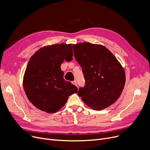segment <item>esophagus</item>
<instances>
[{
	"label": "esophagus",
	"instance_id": "1",
	"mask_svg": "<svg viewBox=\"0 0 150 150\" xmlns=\"http://www.w3.org/2000/svg\"><path fill=\"white\" fill-rule=\"evenodd\" d=\"M72 83V84H74V85H75L76 86H77V82H76V80L73 81Z\"/></svg>",
	"mask_w": 150,
	"mask_h": 150
}]
</instances>
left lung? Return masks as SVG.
Segmentation results:
<instances>
[{
  "label": "left lung",
  "mask_w": 150,
  "mask_h": 150,
  "mask_svg": "<svg viewBox=\"0 0 150 150\" xmlns=\"http://www.w3.org/2000/svg\"><path fill=\"white\" fill-rule=\"evenodd\" d=\"M72 47L86 83L78 90V96L94 110H102L114 103L121 95L126 80L120 62L103 45L82 42L73 44Z\"/></svg>",
  "instance_id": "left-lung-1"
}]
</instances>
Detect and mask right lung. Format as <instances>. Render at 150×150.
I'll return each mask as SVG.
<instances>
[{"label": "right lung", "instance_id": "obj_1", "mask_svg": "<svg viewBox=\"0 0 150 150\" xmlns=\"http://www.w3.org/2000/svg\"><path fill=\"white\" fill-rule=\"evenodd\" d=\"M72 44L47 45L38 50L30 59L23 80L29 101L48 113L58 111L69 96L76 93L75 85L64 79L61 65L65 59H72Z\"/></svg>", "mask_w": 150, "mask_h": 150}]
</instances>
